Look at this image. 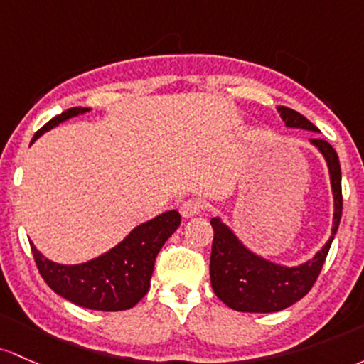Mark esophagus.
Segmentation results:
<instances>
[{"mask_svg":"<svg viewBox=\"0 0 364 364\" xmlns=\"http://www.w3.org/2000/svg\"><path fill=\"white\" fill-rule=\"evenodd\" d=\"M204 210V203L201 199H187L186 203H182L181 213L183 218H191V216L201 215Z\"/></svg>","mask_w":364,"mask_h":364,"instance_id":"1","label":"esophagus"}]
</instances>
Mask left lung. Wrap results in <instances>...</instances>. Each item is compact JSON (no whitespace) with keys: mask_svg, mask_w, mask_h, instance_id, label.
<instances>
[{"mask_svg":"<svg viewBox=\"0 0 364 364\" xmlns=\"http://www.w3.org/2000/svg\"><path fill=\"white\" fill-rule=\"evenodd\" d=\"M282 120L287 127L320 132L308 118L287 106H279ZM323 154L328 165L333 193V227L326 244L311 259L297 267H282L261 258L244 246L234 232L220 218H211L213 246H211L210 279L220 301L228 308L242 313L282 311L311 291L320 275L342 216V175L336 149L323 139H309Z\"/></svg>","mask_w":364,"mask_h":364,"instance_id":"obj_1","label":"left lung"}]
</instances>
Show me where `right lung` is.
I'll return each mask as SVG.
<instances>
[{"label": "right lung", "instance_id": "add662e5", "mask_svg": "<svg viewBox=\"0 0 364 364\" xmlns=\"http://www.w3.org/2000/svg\"><path fill=\"white\" fill-rule=\"evenodd\" d=\"M85 112L89 108H68L41 127L32 142L61 122ZM178 225V211H165L137 225L108 252L80 264L55 263L41 255L32 242L31 249L41 277L58 296L96 311H124L136 306L148 294L154 259Z\"/></svg>", "mask_w": 364, "mask_h": 364}]
</instances>
